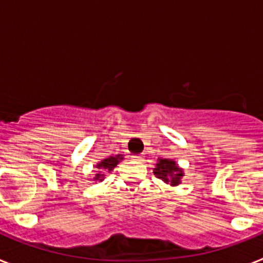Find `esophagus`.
I'll return each mask as SVG.
<instances>
[{
    "label": "esophagus",
    "instance_id": "1",
    "mask_svg": "<svg viewBox=\"0 0 263 263\" xmlns=\"http://www.w3.org/2000/svg\"><path fill=\"white\" fill-rule=\"evenodd\" d=\"M133 159L137 160V162H143V157H139V155H134Z\"/></svg>",
    "mask_w": 263,
    "mask_h": 263
}]
</instances>
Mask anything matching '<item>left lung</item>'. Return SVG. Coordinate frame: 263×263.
<instances>
[{
    "label": "left lung",
    "instance_id": "left-lung-1",
    "mask_svg": "<svg viewBox=\"0 0 263 263\" xmlns=\"http://www.w3.org/2000/svg\"><path fill=\"white\" fill-rule=\"evenodd\" d=\"M154 175L166 184L176 187L180 184L182 178L184 176V170L179 166L174 159L170 158H158L155 167L153 168Z\"/></svg>",
    "mask_w": 263,
    "mask_h": 263
}]
</instances>
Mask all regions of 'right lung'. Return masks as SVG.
<instances>
[{"mask_svg": "<svg viewBox=\"0 0 263 263\" xmlns=\"http://www.w3.org/2000/svg\"><path fill=\"white\" fill-rule=\"evenodd\" d=\"M122 159H124V155L118 154V155H116V157L105 158V159H103L101 162H99V163L95 166L97 168L96 174H95V178H93L95 182H103L104 179H105L106 174L110 173V171H113V168H115V167L117 166V164L120 163Z\"/></svg>", "mask_w": 263, "mask_h": 263, "instance_id": "right-lung-1", "label": "right lung"}]
</instances>
